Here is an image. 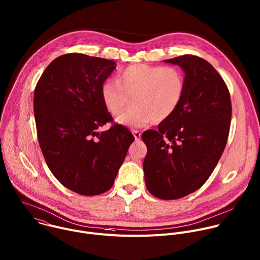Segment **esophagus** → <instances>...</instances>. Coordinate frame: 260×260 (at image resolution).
Segmentation results:
<instances>
[{"mask_svg":"<svg viewBox=\"0 0 260 260\" xmlns=\"http://www.w3.org/2000/svg\"><path fill=\"white\" fill-rule=\"evenodd\" d=\"M133 135H134L136 141H139L141 139V133L139 131H133Z\"/></svg>","mask_w":260,"mask_h":260,"instance_id":"34e87169","label":"esophagus"}]
</instances>
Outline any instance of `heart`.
<instances>
[{"label":"heart","mask_w":260,"mask_h":260,"mask_svg":"<svg viewBox=\"0 0 260 260\" xmlns=\"http://www.w3.org/2000/svg\"><path fill=\"white\" fill-rule=\"evenodd\" d=\"M185 94V77L175 66L134 64L122 69L116 80L103 83L101 96L106 109L118 115L130 103L134 104L116 121L128 126L161 122L174 115Z\"/></svg>","instance_id":"heart-1"}]
</instances>
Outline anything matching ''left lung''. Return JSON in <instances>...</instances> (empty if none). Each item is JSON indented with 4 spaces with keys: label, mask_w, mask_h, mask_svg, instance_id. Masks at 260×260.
I'll return each instance as SVG.
<instances>
[{
    "label": "left lung",
    "mask_w": 260,
    "mask_h": 260,
    "mask_svg": "<svg viewBox=\"0 0 260 260\" xmlns=\"http://www.w3.org/2000/svg\"><path fill=\"white\" fill-rule=\"evenodd\" d=\"M165 63L185 72V94L177 112L142 135L148 191L163 200L183 198L201 188L228 141L232 103L228 86L203 58L184 55Z\"/></svg>",
    "instance_id": "8db88e82"
}]
</instances>
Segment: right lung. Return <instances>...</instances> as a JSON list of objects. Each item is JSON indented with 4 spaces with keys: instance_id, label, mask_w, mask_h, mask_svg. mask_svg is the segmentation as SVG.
<instances>
[{
    "instance_id": "1",
    "label": "right lung",
    "mask_w": 260,
    "mask_h": 260,
    "mask_svg": "<svg viewBox=\"0 0 260 260\" xmlns=\"http://www.w3.org/2000/svg\"><path fill=\"white\" fill-rule=\"evenodd\" d=\"M116 68L112 60L78 53L59 56L45 69L35 90L39 144L48 167L67 189L83 196L107 192L135 141L112 121L101 89Z\"/></svg>"
}]
</instances>
